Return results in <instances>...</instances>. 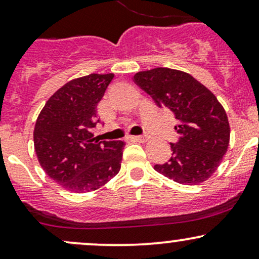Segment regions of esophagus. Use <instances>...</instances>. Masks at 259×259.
Here are the masks:
<instances>
[{
	"mask_svg": "<svg viewBox=\"0 0 259 259\" xmlns=\"http://www.w3.org/2000/svg\"><path fill=\"white\" fill-rule=\"evenodd\" d=\"M133 140H135V141H139V142H146L148 138L147 136H132Z\"/></svg>",
	"mask_w": 259,
	"mask_h": 259,
	"instance_id": "obj_1",
	"label": "esophagus"
}]
</instances>
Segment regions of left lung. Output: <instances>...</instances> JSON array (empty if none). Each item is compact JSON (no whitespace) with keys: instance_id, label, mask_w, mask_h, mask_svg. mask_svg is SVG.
Here are the masks:
<instances>
[{"instance_id":"1","label":"left lung","mask_w":259,"mask_h":259,"mask_svg":"<svg viewBox=\"0 0 259 259\" xmlns=\"http://www.w3.org/2000/svg\"><path fill=\"white\" fill-rule=\"evenodd\" d=\"M134 80L178 120L179 141L170 144V159L154 165V170L183 185H198L209 179L230 141L227 112L214 94L189 73L170 68L139 72Z\"/></svg>"}]
</instances>
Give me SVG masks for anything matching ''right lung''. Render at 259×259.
Here are the masks:
<instances>
[{
  "mask_svg": "<svg viewBox=\"0 0 259 259\" xmlns=\"http://www.w3.org/2000/svg\"><path fill=\"white\" fill-rule=\"evenodd\" d=\"M114 74L68 81L47 100L34 129V147L45 173L63 189L86 194L119 173L124 141H95L97 105Z\"/></svg>",
  "mask_w": 259,
  "mask_h": 259,
  "instance_id": "obj_1",
  "label": "right lung"
}]
</instances>
